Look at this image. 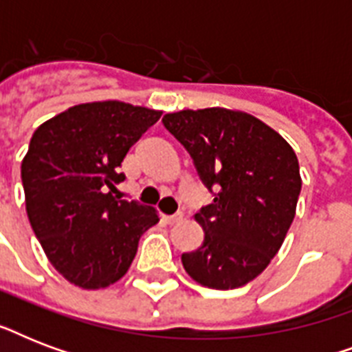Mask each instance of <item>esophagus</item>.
<instances>
[{"label": "esophagus", "instance_id": "1", "mask_svg": "<svg viewBox=\"0 0 352 352\" xmlns=\"http://www.w3.org/2000/svg\"><path fill=\"white\" fill-rule=\"evenodd\" d=\"M162 219H164L168 225H177V223H181L182 221V214L179 212V214H173V215H162Z\"/></svg>", "mask_w": 352, "mask_h": 352}]
</instances>
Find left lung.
<instances>
[{
  "instance_id": "left-lung-1",
  "label": "left lung",
  "mask_w": 352,
  "mask_h": 352,
  "mask_svg": "<svg viewBox=\"0 0 352 352\" xmlns=\"http://www.w3.org/2000/svg\"><path fill=\"white\" fill-rule=\"evenodd\" d=\"M162 124L214 195L195 214L203 245L182 254V267L208 289L243 287L268 267L294 221L301 192L294 149L259 118L225 107L168 113Z\"/></svg>"
}]
</instances>
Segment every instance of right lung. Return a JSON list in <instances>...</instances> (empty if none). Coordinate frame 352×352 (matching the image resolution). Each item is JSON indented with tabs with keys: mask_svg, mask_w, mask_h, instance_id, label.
<instances>
[{
	"mask_svg": "<svg viewBox=\"0 0 352 352\" xmlns=\"http://www.w3.org/2000/svg\"><path fill=\"white\" fill-rule=\"evenodd\" d=\"M160 111L91 102L43 122L21 162L30 226L49 261L82 289L109 287L127 272L138 239L159 223L155 208L117 193L122 160Z\"/></svg>",
	"mask_w": 352,
	"mask_h": 352,
	"instance_id": "right-lung-1",
	"label": "right lung"
}]
</instances>
